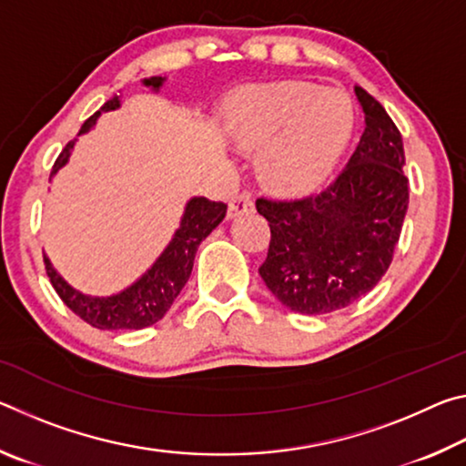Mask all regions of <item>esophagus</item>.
I'll return each instance as SVG.
<instances>
[{
	"label": "esophagus",
	"mask_w": 466,
	"mask_h": 466,
	"mask_svg": "<svg viewBox=\"0 0 466 466\" xmlns=\"http://www.w3.org/2000/svg\"><path fill=\"white\" fill-rule=\"evenodd\" d=\"M255 209V203H252V197L250 193H240L236 195L234 199L228 205V218H240L244 214H250V211Z\"/></svg>",
	"instance_id": "1"
}]
</instances>
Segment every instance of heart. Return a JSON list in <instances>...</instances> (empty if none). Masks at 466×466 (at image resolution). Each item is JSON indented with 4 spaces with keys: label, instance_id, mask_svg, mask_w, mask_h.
<instances>
[{
    "label": "heart",
    "instance_id": "obj_1",
    "mask_svg": "<svg viewBox=\"0 0 466 466\" xmlns=\"http://www.w3.org/2000/svg\"><path fill=\"white\" fill-rule=\"evenodd\" d=\"M224 127L244 149H258L263 183L302 195L325 183L353 129L351 102L341 90L310 82H271L236 92Z\"/></svg>",
    "mask_w": 466,
    "mask_h": 466
}]
</instances>
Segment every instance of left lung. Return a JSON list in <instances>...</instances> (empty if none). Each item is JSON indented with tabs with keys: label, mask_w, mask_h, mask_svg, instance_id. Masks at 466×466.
<instances>
[{
	"label": "left lung",
	"mask_w": 466,
	"mask_h": 466,
	"mask_svg": "<svg viewBox=\"0 0 466 466\" xmlns=\"http://www.w3.org/2000/svg\"><path fill=\"white\" fill-rule=\"evenodd\" d=\"M366 127L341 175L306 199H257L271 228L258 273L283 306L329 314L366 296L392 261L409 205L405 149L397 125L356 86Z\"/></svg>",
	"instance_id": "left-lung-1"
}]
</instances>
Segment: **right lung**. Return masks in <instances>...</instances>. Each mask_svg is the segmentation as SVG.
<instances>
[{"label":"right lung","instance_id":"right-lung-1","mask_svg":"<svg viewBox=\"0 0 466 466\" xmlns=\"http://www.w3.org/2000/svg\"><path fill=\"white\" fill-rule=\"evenodd\" d=\"M167 77L154 76L146 77L144 86L152 90H160ZM121 106L119 96L110 98L102 105L98 113H94L88 121L82 125V133H88L94 125H96L100 113L106 110H115ZM76 146V139L63 147L55 167L51 172V178L66 167L72 149ZM226 203L209 201L205 197H193L185 205V214L180 218L178 230L172 236L168 247L162 250V255L156 258V263L141 275L137 281H133L129 288H125L119 294L113 296H88L82 294L80 289L69 286V283L61 278L57 269L51 265L49 257H45L46 275L53 283L55 291L66 302L69 310H74L77 317L88 322V325L102 329V330H125V329H144L154 325L160 320L164 314L175 302L180 289L191 278L195 252L199 244L208 238L211 230H216L219 222L226 218Z\"/></svg>","mask_w":466,"mask_h":466}]
</instances>
